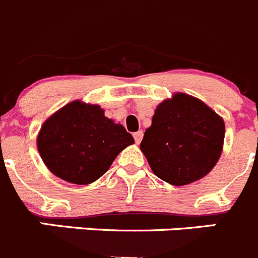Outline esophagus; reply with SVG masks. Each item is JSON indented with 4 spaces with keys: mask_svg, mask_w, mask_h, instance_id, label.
Returning a JSON list of instances; mask_svg holds the SVG:
<instances>
[{
    "mask_svg": "<svg viewBox=\"0 0 258 258\" xmlns=\"http://www.w3.org/2000/svg\"><path fill=\"white\" fill-rule=\"evenodd\" d=\"M133 137H134V141H136L137 145H139V143H141V141H142V138H143V132H142V131L137 132V133L133 134Z\"/></svg>",
    "mask_w": 258,
    "mask_h": 258,
    "instance_id": "obj_1",
    "label": "esophagus"
}]
</instances>
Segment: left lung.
Wrapping results in <instances>:
<instances>
[{
    "label": "left lung",
    "mask_w": 258,
    "mask_h": 258,
    "mask_svg": "<svg viewBox=\"0 0 258 258\" xmlns=\"http://www.w3.org/2000/svg\"><path fill=\"white\" fill-rule=\"evenodd\" d=\"M224 120L202 101L174 94L157 106L141 151L155 175L185 185L207 175L223 151Z\"/></svg>",
    "instance_id": "left-lung-1"
}]
</instances>
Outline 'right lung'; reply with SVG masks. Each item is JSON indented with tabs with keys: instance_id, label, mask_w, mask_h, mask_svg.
Listing matches in <instances>:
<instances>
[{
	"instance_id": "right-lung-1",
	"label": "right lung",
	"mask_w": 258,
	"mask_h": 258,
	"mask_svg": "<svg viewBox=\"0 0 258 258\" xmlns=\"http://www.w3.org/2000/svg\"><path fill=\"white\" fill-rule=\"evenodd\" d=\"M133 143L132 134L106 117L100 106L80 101L68 103L48 117L37 139L49 171L74 184L96 181Z\"/></svg>"
}]
</instances>
